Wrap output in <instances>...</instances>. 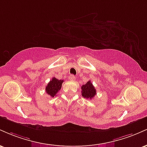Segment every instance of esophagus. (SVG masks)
I'll use <instances>...</instances> for the list:
<instances>
[{
  "instance_id": "obj_1",
  "label": "esophagus",
  "mask_w": 147,
  "mask_h": 147,
  "mask_svg": "<svg viewBox=\"0 0 147 147\" xmlns=\"http://www.w3.org/2000/svg\"><path fill=\"white\" fill-rule=\"evenodd\" d=\"M69 79H70V81H72V82H73V81H75V77L73 75H70V77H69Z\"/></svg>"
}]
</instances>
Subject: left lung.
Segmentation results:
<instances>
[{
    "label": "left lung",
    "instance_id": "1",
    "mask_svg": "<svg viewBox=\"0 0 147 147\" xmlns=\"http://www.w3.org/2000/svg\"><path fill=\"white\" fill-rule=\"evenodd\" d=\"M96 89L90 81H88L82 86V95L84 98L87 99H92L96 95Z\"/></svg>",
    "mask_w": 147,
    "mask_h": 147
}]
</instances>
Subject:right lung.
Masks as SVG:
<instances>
[{"label":"right lung","mask_w":147,"mask_h":147,"mask_svg":"<svg viewBox=\"0 0 147 147\" xmlns=\"http://www.w3.org/2000/svg\"><path fill=\"white\" fill-rule=\"evenodd\" d=\"M63 82V80H61V79L59 80L55 77H53L45 87L46 93L48 94L51 97H54L55 96H56L57 92L61 88Z\"/></svg>","instance_id":"1"}]
</instances>
